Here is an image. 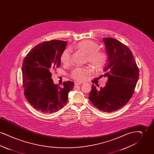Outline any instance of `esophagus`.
<instances>
[{
	"mask_svg": "<svg viewBox=\"0 0 154 154\" xmlns=\"http://www.w3.org/2000/svg\"><path fill=\"white\" fill-rule=\"evenodd\" d=\"M80 84L81 83H79V82H75V83H74V85H75V86H77V85H80Z\"/></svg>",
	"mask_w": 154,
	"mask_h": 154,
	"instance_id": "esophagus-1",
	"label": "esophagus"
}]
</instances>
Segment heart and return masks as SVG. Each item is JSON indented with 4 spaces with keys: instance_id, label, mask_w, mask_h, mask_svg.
Instances as JSON below:
<instances>
[{
    "instance_id": "1",
    "label": "heart",
    "mask_w": 154,
    "mask_h": 154,
    "mask_svg": "<svg viewBox=\"0 0 154 154\" xmlns=\"http://www.w3.org/2000/svg\"><path fill=\"white\" fill-rule=\"evenodd\" d=\"M74 48L85 55V60L96 70H100L105 65L107 60L106 52L99 50V45L95 42L85 40L76 44ZM60 60L64 65H69L71 60V52L66 48L62 52ZM89 67H77L74 69L71 73V77L77 81L84 80L91 73Z\"/></svg>"
}]
</instances>
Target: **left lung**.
<instances>
[{"mask_svg":"<svg viewBox=\"0 0 154 154\" xmlns=\"http://www.w3.org/2000/svg\"><path fill=\"white\" fill-rule=\"evenodd\" d=\"M108 55L104 75L108 77L103 88L92 85L89 99L99 110L111 112L121 109L134 94L139 76V68L130 49L117 40L103 38Z\"/></svg>","mask_w":154,"mask_h":154,"instance_id":"left-lung-1","label":"left lung"}]
</instances>
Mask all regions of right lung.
Listing matches in <instances>:
<instances>
[{"instance_id":"1","label":"right lung","mask_w":154,"mask_h":154,"mask_svg":"<svg viewBox=\"0 0 154 154\" xmlns=\"http://www.w3.org/2000/svg\"><path fill=\"white\" fill-rule=\"evenodd\" d=\"M67 42L50 40L33 48L23 59L22 82L24 95L37 111L52 113L61 109L67 102L69 92L74 88L70 81L63 82V87L54 84L52 72L60 65V55Z\"/></svg>"}]
</instances>
